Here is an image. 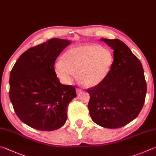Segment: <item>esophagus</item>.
Here are the masks:
<instances>
[{"instance_id":"34e87169","label":"esophagus","mask_w":156,"mask_h":156,"mask_svg":"<svg viewBox=\"0 0 156 156\" xmlns=\"http://www.w3.org/2000/svg\"><path fill=\"white\" fill-rule=\"evenodd\" d=\"M76 93H77V94L80 93L81 92H82V89H81L80 88H76Z\"/></svg>"}]
</instances>
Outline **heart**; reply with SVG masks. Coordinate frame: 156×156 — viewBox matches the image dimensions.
Returning a JSON list of instances; mask_svg holds the SVG:
<instances>
[{
  "label": "heart",
  "mask_w": 156,
  "mask_h": 156,
  "mask_svg": "<svg viewBox=\"0 0 156 156\" xmlns=\"http://www.w3.org/2000/svg\"><path fill=\"white\" fill-rule=\"evenodd\" d=\"M62 59L56 62L55 69L63 82L70 83L78 72L79 79L87 87L102 83L113 63V55L108 49L89 44L69 48Z\"/></svg>",
  "instance_id": "obj_1"
}]
</instances>
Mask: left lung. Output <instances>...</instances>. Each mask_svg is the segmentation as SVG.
<instances>
[{"instance_id":"left-lung-1","label":"left lung","mask_w":156,"mask_h":156,"mask_svg":"<svg viewBox=\"0 0 156 156\" xmlns=\"http://www.w3.org/2000/svg\"><path fill=\"white\" fill-rule=\"evenodd\" d=\"M114 51V61L102 83L87 90L88 109L95 123L115 129L138 116L143 109L147 83L143 66L130 48L119 39L101 38Z\"/></svg>"}]
</instances>
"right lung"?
<instances>
[{
  "instance_id": "obj_1",
  "label": "right lung",
  "mask_w": 156,
  "mask_h": 156,
  "mask_svg": "<svg viewBox=\"0 0 156 156\" xmlns=\"http://www.w3.org/2000/svg\"><path fill=\"white\" fill-rule=\"evenodd\" d=\"M53 38L27 50L10 73L9 99L24 123L40 131H53L67 120L68 105L76 97L75 88L59 82L54 64L70 44Z\"/></svg>"
}]
</instances>
